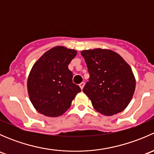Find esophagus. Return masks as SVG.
<instances>
[{
  "label": "esophagus",
  "instance_id": "34e87169",
  "mask_svg": "<svg viewBox=\"0 0 154 154\" xmlns=\"http://www.w3.org/2000/svg\"><path fill=\"white\" fill-rule=\"evenodd\" d=\"M84 85H85V83H84V82H82L81 83H80V85H79V86H80V88H81V89H83V87H84Z\"/></svg>",
  "mask_w": 154,
  "mask_h": 154
}]
</instances>
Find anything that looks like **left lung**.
<instances>
[{
  "instance_id": "1",
  "label": "left lung",
  "mask_w": 154,
  "mask_h": 154,
  "mask_svg": "<svg viewBox=\"0 0 154 154\" xmlns=\"http://www.w3.org/2000/svg\"><path fill=\"white\" fill-rule=\"evenodd\" d=\"M89 79L83 91L92 106L101 114L110 116L128 106L136 88L130 66L117 53L96 48L81 51Z\"/></svg>"
}]
</instances>
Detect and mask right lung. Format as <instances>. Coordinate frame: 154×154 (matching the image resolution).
<instances>
[{
    "label": "right lung",
    "mask_w": 154,
    "mask_h": 154,
    "mask_svg": "<svg viewBox=\"0 0 154 154\" xmlns=\"http://www.w3.org/2000/svg\"><path fill=\"white\" fill-rule=\"evenodd\" d=\"M75 50L63 46L51 48L33 65L27 80L30 101L35 109L48 117L62 116L71 106L80 86L72 81L68 65Z\"/></svg>",
    "instance_id": "right-lung-1"
}]
</instances>
